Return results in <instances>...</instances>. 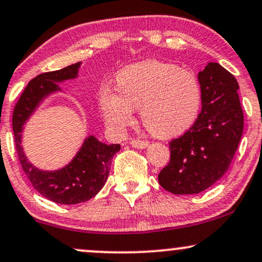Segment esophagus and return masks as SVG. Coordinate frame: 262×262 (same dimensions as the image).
I'll return each mask as SVG.
<instances>
[{
	"instance_id": "1",
	"label": "esophagus",
	"mask_w": 262,
	"mask_h": 262,
	"mask_svg": "<svg viewBox=\"0 0 262 262\" xmlns=\"http://www.w3.org/2000/svg\"><path fill=\"white\" fill-rule=\"evenodd\" d=\"M130 145L135 149H145V147L149 146V141H145V140H132L130 141Z\"/></svg>"
}]
</instances>
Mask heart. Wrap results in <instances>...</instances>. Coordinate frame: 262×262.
I'll return each instance as SVG.
<instances>
[{
    "label": "heart",
    "mask_w": 262,
    "mask_h": 262,
    "mask_svg": "<svg viewBox=\"0 0 262 262\" xmlns=\"http://www.w3.org/2000/svg\"><path fill=\"white\" fill-rule=\"evenodd\" d=\"M118 94L101 90L99 101L106 121L122 129L139 108L144 127L157 138L185 132L199 116L203 90L196 74L173 63L149 59L135 63L117 75Z\"/></svg>",
    "instance_id": "1"
}]
</instances>
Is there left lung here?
I'll list each match as a JSON object with an SVG mask.
<instances>
[{
  "label": "left lung",
  "instance_id": "obj_1",
  "mask_svg": "<svg viewBox=\"0 0 262 262\" xmlns=\"http://www.w3.org/2000/svg\"><path fill=\"white\" fill-rule=\"evenodd\" d=\"M198 78L201 112L187 133L169 143L171 160L159 174L160 185L177 195L199 194L223 177L244 127L237 79L216 62H210Z\"/></svg>",
  "mask_w": 262,
  "mask_h": 262
}]
</instances>
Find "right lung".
<instances>
[{
    "label": "right lung",
    "mask_w": 262,
    "mask_h": 262,
    "mask_svg": "<svg viewBox=\"0 0 262 262\" xmlns=\"http://www.w3.org/2000/svg\"><path fill=\"white\" fill-rule=\"evenodd\" d=\"M80 64L81 62L74 63L58 71L39 74L30 80L14 107L12 118L15 149L28 179L46 199L64 205L84 203L99 193L105 185L112 159L121 150V145H107L90 135L68 165L57 171H42L28 161L21 146V133L36 107L47 96L61 91L57 83L78 77Z\"/></svg>",
    "instance_id": "add662e5"
}]
</instances>
